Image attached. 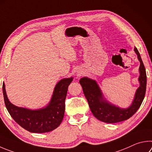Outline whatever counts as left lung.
Returning a JSON list of instances; mask_svg holds the SVG:
<instances>
[{"label": "left lung", "mask_w": 152, "mask_h": 152, "mask_svg": "<svg viewBox=\"0 0 152 152\" xmlns=\"http://www.w3.org/2000/svg\"><path fill=\"white\" fill-rule=\"evenodd\" d=\"M134 51L140 62L138 78L140 86L136 91L131 105L127 108L120 107L107 101L104 98L100 86L95 80L88 77H83L80 80L79 82L82 86L91 112L98 120L102 122L113 124L128 120L137 112L141 106L145 94L147 77L141 56L136 47L134 48Z\"/></svg>", "instance_id": "left-lung-1"}]
</instances>
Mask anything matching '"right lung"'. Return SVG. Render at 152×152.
Wrapping results in <instances>:
<instances>
[{
  "label": "right lung",
  "instance_id": "add662e5",
  "mask_svg": "<svg viewBox=\"0 0 152 152\" xmlns=\"http://www.w3.org/2000/svg\"><path fill=\"white\" fill-rule=\"evenodd\" d=\"M72 80V77L60 80L55 86L49 103L37 110L18 107L11 103L7 97L3 82L2 92L5 106L14 120L27 131L32 133L51 132L60 126L64 118L65 99L68 86Z\"/></svg>",
  "mask_w": 152,
  "mask_h": 152
}]
</instances>
